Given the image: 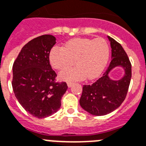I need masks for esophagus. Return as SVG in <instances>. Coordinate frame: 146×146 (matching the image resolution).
<instances>
[{"instance_id": "esophagus-1", "label": "esophagus", "mask_w": 146, "mask_h": 146, "mask_svg": "<svg viewBox=\"0 0 146 146\" xmlns=\"http://www.w3.org/2000/svg\"><path fill=\"white\" fill-rule=\"evenodd\" d=\"M72 85H73V83H70V82H68V83H67V86H68V88H70V87H72Z\"/></svg>"}]
</instances>
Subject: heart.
I'll return each mask as SVG.
<instances>
[{
    "label": "heart",
    "mask_w": 146,
    "mask_h": 146,
    "mask_svg": "<svg viewBox=\"0 0 146 146\" xmlns=\"http://www.w3.org/2000/svg\"><path fill=\"white\" fill-rule=\"evenodd\" d=\"M110 57V47L101 37H78L68 40L64 48L54 46L49 52V62L56 70H64L74 64L78 66L62 72L60 78L66 81L98 78L105 69Z\"/></svg>",
    "instance_id": "1"
}]
</instances>
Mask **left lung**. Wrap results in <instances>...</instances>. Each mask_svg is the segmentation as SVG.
<instances>
[{"label": "left lung", "mask_w": 146, "mask_h": 146, "mask_svg": "<svg viewBox=\"0 0 146 146\" xmlns=\"http://www.w3.org/2000/svg\"><path fill=\"white\" fill-rule=\"evenodd\" d=\"M108 37L111 47L110 64L95 83L83 86L80 99L82 108L95 116L106 115L120 106L125 99L131 78V64L126 52L118 42L109 36ZM118 66L125 70V74L119 81H113L109 78V72Z\"/></svg>", "instance_id": "obj_1"}]
</instances>
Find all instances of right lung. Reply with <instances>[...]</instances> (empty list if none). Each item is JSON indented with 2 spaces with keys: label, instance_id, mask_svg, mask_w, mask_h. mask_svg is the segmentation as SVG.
I'll return each instance as SVG.
<instances>
[{
  "label": "right lung",
  "instance_id": "right-lung-1",
  "mask_svg": "<svg viewBox=\"0 0 146 146\" xmlns=\"http://www.w3.org/2000/svg\"><path fill=\"white\" fill-rule=\"evenodd\" d=\"M56 43L51 35L35 37L22 48L14 62L12 88L28 113L45 118L58 111L68 86L56 82L57 74L49 63V52Z\"/></svg>",
  "mask_w": 146,
  "mask_h": 146
}]
</instances>
